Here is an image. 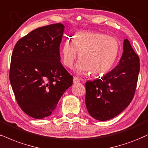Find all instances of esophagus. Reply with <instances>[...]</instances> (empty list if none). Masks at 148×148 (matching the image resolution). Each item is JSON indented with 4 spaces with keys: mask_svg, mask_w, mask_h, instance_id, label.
Segmentation results:
<instances>
[{
    "mask_svg": "<svg viewBox=\"0 0 148 148\" xmlns=\"http://www.w3.org/2000/svg\"><path fill=\"white\" fill-rule=\"evenodd\" d=\"M80 82V79H79V78H77V77H74V79H73V83H74V84H75V83H79Z\"/></svg>",
    "mask_w": 148,
    "mask_h": 148,
    "instance_id": "obj_1",
    "label": "esophagus"
}]
</instances>
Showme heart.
I'll return each instance as SVG.
<instances>
[{
    "instance_id": "heart-1",
    "label": "heart",
    "mask_w": 148,
    "mask_h": 148,
    "mask_svg": "<svg viewBox=\"0 0 148 148\" xmlns=\"http://www.w3.org/2000/svg\"><path fill=\"white\" fill-rule=\"evenodd\" d=\"M120 42L114 37L97 32H79L72 40L67 39L61 49L64 65L72 68L79 54L76 72L100 75L114 65L120 51Z\"/></svg>"
}]
</instances>
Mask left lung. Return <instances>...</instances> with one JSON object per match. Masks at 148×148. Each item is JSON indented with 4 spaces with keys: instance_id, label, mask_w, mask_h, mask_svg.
<instances>
[{
    "instance_id": "left-lung-1",
    "label": "left lung",
    "mask_w": 148,
    "mask_h": 148,
    "mask_svg": "<svg viewBox=\"0 0 148 148\" xmlns=\"http://www.w3.org/2000/svg\"><path fill=\"white\" fill-rule=\"evenodd\" d=\"M139 57L127 39L118 65L101 79L85 83V104L89 114L104 121L114 118L129 106L134 97L138 73Z\"/></svg>"
}]
</instances>
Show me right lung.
<instances>
[{
  "mask_svg": "<svg viewBox=\"0 0 148 148\" xmlns=\"http://www.w3.org/2000/svg\"><path fill=\"white\" fill-rule=\"evenodd\" d=\"M64 28L61 23L37 28L14 46L10 83L18 106L32 118L51 115L72 85L73 76L60 62Z\"/></svg>",
  "mask_w": 148,
  "mask_h": 148,
  "instance_id": "obj_1",
  "label": "right lung"
}]
</instances>
